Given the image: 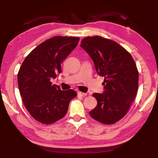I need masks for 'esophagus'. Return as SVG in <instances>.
Here are the masks:
<instances>
[{
    "label": "esophagus",
    "instance_id": "1",
    "mask_svg": "<svg viewBox=\"0 0 158 158\" xmlns=\"http://www.w3.org/2000/svg\"><path fill=\"white\" fill-rule=\"evenodd\" d=\"M77 94L79 96H82V97H85V96L87 95V93H82V92H78L77 93Z\"/></svg>",
    "mask_w": 158,
    "mask_h": 158
}]
</instances>
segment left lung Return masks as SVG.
<instances>
[{"instance_id":"1","label":"left lung","mask_w":158,"mask_h":158,"mask_svg":"<svg viewBox=\"0 0 158 158\" xmlns=\"http://www.w3.org/2000/svg\"><path fill=\"white\" fill-rule=\"evenodd\" d=\"M91 58L98 75L104 77V91L93 93L98 105L89 112L104 124L118 121L137 96L139 73L132 56L116 42L100 36L87 37L80 44Z\"/></svg>"}]
</instances>
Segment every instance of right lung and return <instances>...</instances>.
<instances>
[{"instance_id": "obj_1", "label": "right lung", "mask_w": 158, "mask_h": 158, "mask_svg": "<svg viewBox=\"0 0 158 158\" xmlns=\"http://www.w3.org/2000/svg\"><path fill=\"white\" fill-rule=\"evenodd\" d=\"M79 41L77 37H53L39 44L26 57L19 69L17 81L26 109L36 121L52 124L62 118L74 90H61L51 79L61 73V64Z\"/></svg>"}]
</instances>
